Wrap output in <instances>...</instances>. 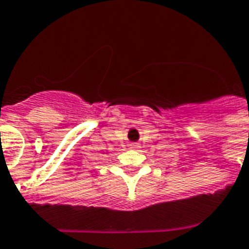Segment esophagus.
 <instances>
[{
  "instance_id": "1",
  "label": "esophagus",
  "mask_w": 249,
  "mask_h": 249,
  "mask_svg": "<svg viewBox=\"0 0 249 249\" xmlns=\"http://www.w3.org/2000/svg\"><path fill=\"white\" fill-rule=\"evenodd\" d=\"M129 147H130L131 149H138L139 144H138V143H130V144H129Z\"/></svg>"
}]
</instances>
